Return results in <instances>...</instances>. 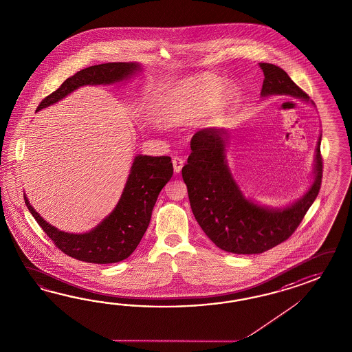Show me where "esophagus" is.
<instances>
[{"label":"esophagus","mask_w":352,"mask_h":352,"mask_svg":"<svg viewBox=\"0 0 352 352\" xmlns=\"http://www.w3.org/2000/svg\"><path fill=\"white\" fill-rule=\"evenodd\" d=\"M183 159L179 157V156H175V157H173V166H174V172L180 173L182 170V168H183Z\"/></svg>","instance_id":"esophagus-1"}]
</instances>
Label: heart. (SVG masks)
<instances>
[{"instance_id":"heart-1","label":"heart","mask_w":352,"mask_h":352,"mask_svg":"<svg viewBox=\"0 0 352 352\" xmlns=\"http://www.w3.org/2000/svg\"><path fill=\"white\" fill-rule=\"evenodd\" d=\"M223 82L216 78L188 81L175 89L165 109V116L172 122H183L197 117L214 107L216 102L229 103L235 98L234 89L223 91Z\"/></svg>"}]
</instances>
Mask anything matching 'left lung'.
I'll return each instance as SVG.
<instances>
[{
	"label": "left lung",
	"instance_id": "1",
	"mask_svg": "<svg viewBox=\"0 0 352 352\" xmlns=\"http://www.w3.org/2000/svg\"><path fill=\"white\" fill-rule=\"evenodd\" d=\"M265 80L262 96L292 95L309 100V95L289 75L271 63H259ZM225 129H202L190 141L192 153L182 169L189 204L197 223L214 245L235 254H258L289 239L317 198L323 159L320 138L316 155V180L308 193L285 210H268L243 197L225 162Z\"/></svg>",
	"mask_w": 352,
	"mask_h": 352
}]
</instances>
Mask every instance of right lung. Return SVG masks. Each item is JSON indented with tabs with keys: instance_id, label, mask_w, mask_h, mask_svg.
I'll use <instances>...</instances> for the list:
<instances>
[{
	"instance_id": "right-lung-1",
	"label": "right lung",
	"mask_w": 352,
	"mask_h": 352,
	"mask_svg": "<svg viewBox=\"0 0 352 352\" xmlns=\"http://www.w3.org/2000/svg\"><path fill=\"white\" fill-rule=\"evenodd\" d=\"M138 69V63L132 62H109L81 69L45 96L36 111L57 103L78 86L117 82ZM172 175V157L136 156L118 205L103 223L85 234L57 230L35 212L25 196L24 201L36 223L60 252L87 263H117L129 258L138 248L151 220L157 196Z\"/></svg>"
}]
</instances>
